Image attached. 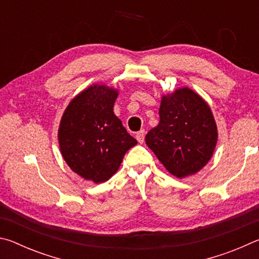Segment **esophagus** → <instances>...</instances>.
<instances>
[{
	"label": "esophagus",
	"instance_id": "1",
	"mask_svg": "<svg viewBox=\"0 0 259 259\" xmlns=\"http://www.w3.org/2000/svg\"><path fill=\"white\" fill-rule=\"evenodd\" d=\"M136 138H137L138 143L143 144L144 140H145V130H140V131H138V133L136 134Z\"/></svg>",
	"mask_w": 259,
	"mask_h": 259
}]
</instances>
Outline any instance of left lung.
I'll return each mask as SVG.
<instances>
[{"label": "left lung", "mask_w": 259, "mask_h": 259, "mask_svg": "<svg viewBox=\"0 0 259 259\" xmlns=\"http://www.w3.org/2000/svg\"><path fill=\"white\" fill-rule=\"evenodd\" d=\"M159 114V124L146 135L147 146L174 176L200 171L211 159L218 137L209 105L185 87L162 96Z\"/></svg>", "instance_id": "obj_1"}]
</instances>
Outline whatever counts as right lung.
I'll return each mask as SVG.
<instances>
[{
  "label": "right lung",
  "instance_id": "right-lung-1",
  "mask_svg": "<svg viewBox=\"0 0 259 259\" xmlns=\"http://www.w3.org/2000/svg\"><path fill=\"white\" fill-rule=\"evenodd\" d=\"M117 95L111 87L90 85L72 99L61 117V155L85 181H108L120 168L126 151L137 144L113 112Z\"/></svg>",
  "mask_w": 259,
  "mask_h": 259
}]
</instances>
